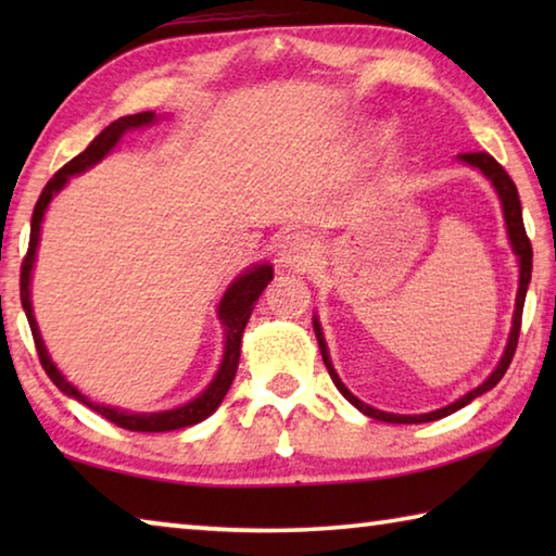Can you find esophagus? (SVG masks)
Wrapping results in <instances>:
<instances>
[{"mask_svg": "<svg viewBox=\"0 0 556 556\" xmlns=\"http://www.w3.org/2000/svg\"><path fill=\"white\" fill-rule=\"evenodd\" d=\"M316 262V244L304 232H291L279 244V265L285 269H308Z\"/></svg>", "mask_w": 556, "mask_h": 556, "instance_id": "1", "label": "esophagus"}]
</instances>
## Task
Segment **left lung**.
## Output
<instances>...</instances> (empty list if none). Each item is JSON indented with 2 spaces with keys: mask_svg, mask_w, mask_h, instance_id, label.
I'll return each instance as SVG.
<instances>
[{
  "mask_svg": "<svg viewBox=\"0 0 556 556\" xmlns=\"http://www.w3.org/2000/svg\"><path fill=\"white\" fill-rule=\"evenodd\" d=\"M460 162H466L468 166L478 168V172H483V176L488 181L493 184V188L501 195V203H503V215H505V225H507V238H510L513 244V252L520 260V287H517V299H515V314H513V331L507 336V345H505V353L501 357V363H497V368L488 375V380L483 384H478L476 390H470L464 397L456 400L454 404H448V407H441L437 412H429V414H390V412H380L370 407V404H365L355 397V394L348 392L345 384L338 378V372L333 370L331 365V357H328V348L324 341V333H321V326H318V318L314 321V331H316V341L318 348H321V355H324V363H326V370L331 375V380L338 390H341L343 397L353 404V407L361 409L363 414H368L372 419H380V421H392V425H421V421H437L441 417H448V414H454L456 409L466 407L468 402H473L478 394H483L488 390H493L501 378L505 375V370L510 368V361L515 355V348H517V338H520V326H522V306H525V294H527V285H530V277H532V244L530 238H527L525 232V223H522V205H520V195H517V186L513 184V178L507 176L505 168L495 162L491 154L485 152H466V154H458Z\"/></svg>",
  "mask_w": 556,
  "mask_h": 556,
  "instance_id": "left-lung-1",
  "label": "left lung"
}]
</instances>
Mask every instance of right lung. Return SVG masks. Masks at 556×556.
Here are the masks:
<instances>
[{
    "mask_svg": "<svg viewBox=\"0 0 556 556\" xmlns=\"http://www.w3.org/2000/svg\"><path fill=\"white\" fill-rule=\"evenodd\" d=\"M154 119H156L154 112H137V115H127V117H119L115 122H110V125L102 129L100 135L86 147V152H80L78 156L71 159L68 164L53 174L51 181L43 186L39 201H36V205H34L29 250H26V257L22 262V306L26 312V318H29L31 336H34V343H36V353H39V361L43 365L46 375H49L55 388L68 394V397L83 402L92 412L102 414V417L112 421V425H117L122 429H129V431H174V429H184V427L199 425V421H203L205 417H211V414L218 409V404L223 402L225 394H228L230 384L235 380V372H238L240 341H242L244 326H248V321H250V314H252V308H255V301L260 299L262 291H265V287L269 285V279L275 277V269H271V265H255V267H250L248 271H244V275L235 279L232 285L228 287V291H225L223 299H220V306H218V316H220V321L225 326L223 363H220V368H218V372H215V378H213L208 388H205L195 400L184 404V407L166 409V412H152V414H137V412H122L117 407H105V404L90 402L86 394H80L78 388H73V384L63 378L61 370L55 368L49 351H46V345L41 341L39 326H36L34 308H31V294H29L31 269H34V260H36V248H39V232H41L43 213H46V208H49L53 195L61 191L65 181H68V176L83 174L86 168L96 166L102 156L112 152V147L119 142V137L125 135L127 129L152 125Z\"/></svg>",
    "mask_w": 556,
    "mask_h": 556,
    "instance_id": "1",
    "label": "right lung"
}]
</instances>
